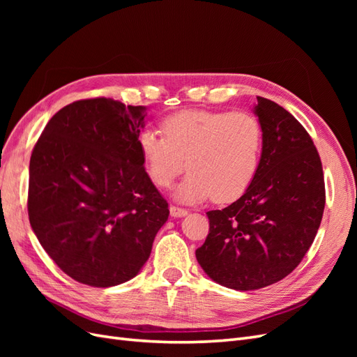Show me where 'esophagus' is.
I'll return each instance as SVG.
<instances>
[{"mask_svg":"<svg viewBox=\"0 0 357 357\" xmlns=\"http://www.w3.org/2000/svg\"><path fill=\"white\" fill-rule=\"evenodd\" d=\"M189 211L185 210V208H180V207H176V205H171L169 207V214L171 218H183V215H186Z\"/></svg>","mask_w":357,"mask_h":357,"instance_id":"34e87169","label":"esophagus"}]
</instances>
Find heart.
<instances>
[{
  "label": "heart",
  "instance_id": "heart-1",
  "mask_svg": "<svg viewBox=\"0 0 357 357\" xmlns=\"http://www.w3.org/2000/svg\"><path fill=\"white\" fill-rule=\"evenodd\" d=\"M160 129L164 135L153 129L138 134V152L159 188H169L188 167L176 189L178 201L213 195L215 202H231L250 188L264 152V129L253 114L185 110L167 116Z\"/></svg>",
  "mask_w": 357,
  "mask_h": 357
}]
</instances>
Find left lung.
I'll use <instances>...</instances> for the list:
<instances>
[{"mask_svg": "<svg viewBox=\"0 0 357 357\" xmlns=\"http://www.w3.org/2000/svg\"><path fill=\"white\" fill-rule=\"evenodd\" d=\"M253 112L264 129L257 174L240 199L207 213L210 232L195 252L205 274L235 290L262 289L294 271L325 210L321 162L305 128L262 96Z\"/></svg>", "mask_w": 357, "mask_h": 357, "instance_id": "8db88e82", "label": "left lung"}]
</instances>
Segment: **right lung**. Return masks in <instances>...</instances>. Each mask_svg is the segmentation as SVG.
Masks as SVG:
<instances>
[{
    "mask_svg": "<svg viewBox=\"0 0 357 357\" xmlns=\"http://www.w3.org/2000/svg\"><path fill=\"white\" fill-rule=\"evenodd\" d=\"M146 107L80 100L53 116L29 160L28 215L40 244L75 282L134 278L168 220L137 138Z\"/></svg>",
    "mask_w": 357,
    "mask_h": 357,
    "instance_id": "obj_1",
    "label": "right lung"
}]
</instances>
